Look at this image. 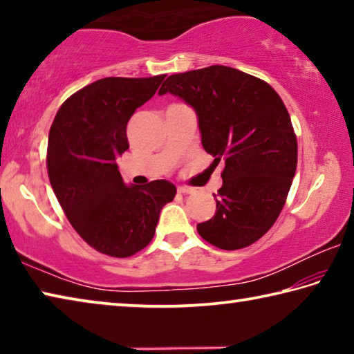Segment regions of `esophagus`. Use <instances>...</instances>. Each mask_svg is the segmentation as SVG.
I'll list each match as a JSON object with an SVG mask.
<instances>
[{
    "mask_svg": "<svg viewBox=\"0 0 354 354\" xmlns=\"http://www.w3.org/2000/svg\"><path fill=\"white\" fill-rule=\"evenodd\" d=\"M178 192H179V194H192V192H194V189H190V187H183V185H181V187H178Z\"/></svg>",
    "mask_w": 354,
    "mask_h": 354,
    "instance_id": "esophagus-1",
    "label": "esophagus"
}]
</instances>
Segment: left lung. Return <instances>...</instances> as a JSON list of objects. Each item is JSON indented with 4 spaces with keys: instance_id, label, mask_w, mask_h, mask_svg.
Listing matches in <instances>:
<instances>
[{
    "instance_id": "left-lung-1",
    "label": "left lung",
    "mask_w": 354,
    "mask_h": 354,
    "mask_svg": "<svg viewBox=\"0 0 354 354\" xmlns=\"http://www.w3.org/2000/svg\"><path fill=\"white\" fill-rule=\"evenodd\" d=\"M171 93L198 117L201 143L214 164L225 160L217 211L196 225L221 250H241L270 230L295 176L297 136L270 84L241 70L211 65L171 75L159 95Z\"/></svg>"
}]
</instances>
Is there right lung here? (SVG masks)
Returning a JSON list of instances; mask_svg holds the SVG:
<instances>
[{"label":"right lung","instance_id":"right-lung-1","mask_svg":"<svg viewBox=\"0 0 354 354\" xmlns=\"http://www.w3.org/2000/svg\"><path fill=\"white\" fill-rule=\"evenodd\" d=\"M164 77L95 81L71 95L51 124L46 153L51 187L77 234L107 256L129 257L145 248L160 211L176 195L165 179L127 185L117 165L129 148L131 115Z\"/></svg>","mask_w":354,"mask_h":354}]
</instances>
